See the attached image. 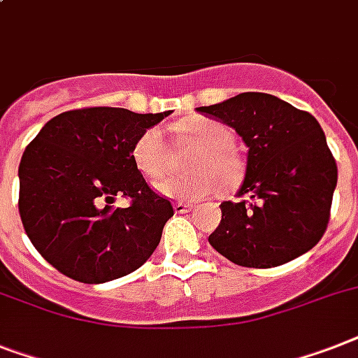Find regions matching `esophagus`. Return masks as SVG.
Segmentation results:
<instances>
[{"label": "esophagus", "mask_w": 358, "mask_h": 358, "mask_svg": "<svg viewBox=\"0 0 358 358\" xmlns=\"http://www.w3.org/2000/svg\"><path fill=\"white\" fill-rule=\"evenodd\" d=\"M174 209H176V213H187L189 209H193V204H189V202H176Z\"/></svg>", "instance_id": "34e87169"}]
</instances>
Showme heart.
I'll return each mask as SVG.
<instances>
[{
    "mask_svg": "<svg viewBox=\"0 0 358 358\" xmlns=\"http://www.w3.org/2000/svg\"><path fill=\"white\" fill-rule=\"evenodd\" d=\"M180 132L204 147V152L196 159V167L204 169V173L194 176H165L154 184L158 193L169 199L204 200L215 196L222 187L219 172L228 184L237 180L239 162L231 152L234 134L226 124L220 121H191L182 124ZM132 162L147 178H158L169 164V149L164 130L159 127H149L139 134L132 145Z\"/></svg>",
    "mask_w": 358,
    "mask_h": 358,
    "instance_id": "1",
    "label": "heart"
}]
</instances>
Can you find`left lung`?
Instances as JSON below:
<instances>
[{
    "mask_svg": "<svg viewBox=\"0 0 358 358\" xmlns=\"http://www.w3.org/2000/svg\"><path fill=\"white\" fill-rule=\"evenodd\" d=\"M234 127L248 147L237 202H222L209 245L248 268L280 266L324 237L338 169L320 123L281 99L246 92L200 106Z\"/></svg>",
    "mask_w": 358,
    "mask_h": 358,
    "instance_id": "left-lung-1",
    "label": "left lung"
}]
</instances>
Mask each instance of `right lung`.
Segmentation results:
<instances>
[{"instance_id": "obj_1", "label": "right lung", "mask_w": 358, "mask_h": 358, "mask_svg": "<svg viewBox=\"0 0 358 358\" xmlns=\"http://www.w3.org/2000/svg\"><path fill=\"white\" fill-rule=\"evenodd\" d=\"M171 113L112 106L64 112L45 123L20 162V217L38 254L80 283H106L138 270L174 215L132 162L145 129ZM124 196L129 208H112Z\"/></svg>"}]
</instances>
